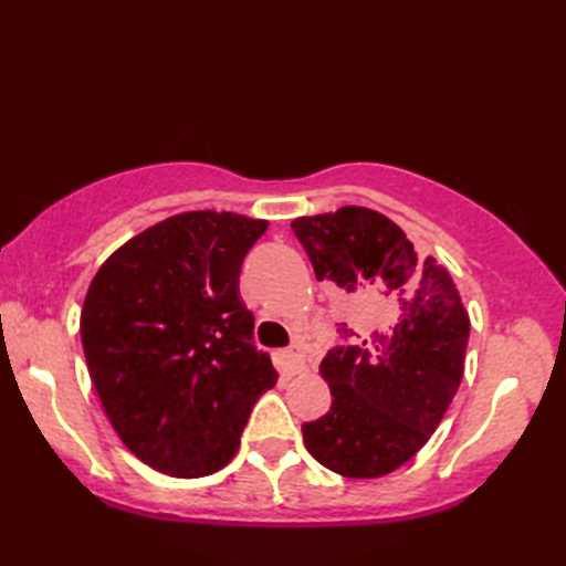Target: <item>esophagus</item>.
Wrapping results in <instances>:
<instances>
[{"label": "esophagus", "mask_w": 566, "mask_h": 566, "mask_svg": "<svg viewBox=\"0 0 566 566\" xmlns=\"http://www.w3.org/2000/svg\"><path fill=\"white\" fill-rule=\"evenodd\" d=\"M286 357H290V365H292V371L294 375H306L308 371V365H306V355L298 350V347H294V350L286 353Z\"/></svg>", "instance_id": "obj_1"}]
</instances>
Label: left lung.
Here are the masks:
<instances>
[{"mask_svg":"<svg viewBox=\"0 0 566 566\" xmlns=\"http://www.w3.org/2000/svg\"><path fill=\"white\" fill-rule=\"evenodd\" d=\"M292 228L318 282L347 294H381L389 321L363 345L323 359L318 371L333 403L302 426L304 444L335 474L384 476L423 448L460 389L469 314L450 272L432 255L420 260L379 211L343 207L302 216Z\"/></svg>","mask_w":566,"mask_h":566,"instance_id":"obj_1","label":"left lung"}]
</instances>
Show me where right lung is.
<instances>
[{"label": "right lung", "instance_id": "1", "mask_svg": "<svg viewBox=\"0 0 566 566\" xmlns=\"http://www.w3.org/2000/svg\"><path fill=\"white\" fill-rule=\"evenodd\" d=\"M268 221L185 211L116 248L84 296L80 335L116 436L177 479L219 472L240 448L270 357L250 345L240 264Z\"/></svg>", "mask_w": 566, "mask_h": 566}]
</instances>
